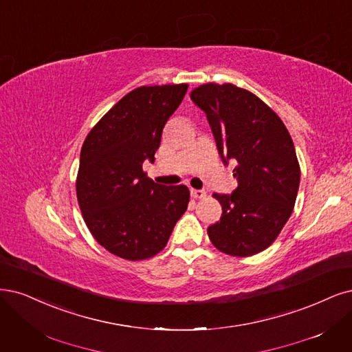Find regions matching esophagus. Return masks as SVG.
<instances>
[{"label": "esophagus", "mask_w": 352, "mask_h": 352, "mask_svg": "<svg viewBox=\"0 0 352 352\" xmlns=\"http://www.w3.org/2000/svg\"><path fill=\"white\" fill-rule=\"evenodd\" d=\"M190 197L195 198V199H202L207 197V192L202 190V189H190Z\"/></svg>", "instance_id": "obj_1"}]
</instances>
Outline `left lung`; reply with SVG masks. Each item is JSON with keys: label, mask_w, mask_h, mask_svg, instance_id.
Segmentation results:
<instances>
[{"label": "left lung", "mask_w": 352, "mask_h": 352, "mask_svg": "<svg viewBox=\"0 0 352 352\" xmlns=\"http://www.w3.org/2000/svg\"><path fill=\"white\" fill-rule=\"evenodd\" d=\"M190 99L207 115L223 162H236L237 188L212 195L223 214L208 237L230 256H252L274 243L294 208L300 164L292 135L268 104L234 84H202Z\"/></svg>", "instance_id": "1"}]
</instances>
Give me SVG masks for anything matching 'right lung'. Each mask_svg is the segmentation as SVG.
Masks as SVG:
<instances>
[{"instance_id":"obj_1","label":"right lung","mask_w":352,"mask_h":352,"mask_svg":"<svg viewBox=\"0 0 352 352\" xmlns=\"http://www.w3.org/2000/svg\"><path fill=\"white\" fill-rule=\"evenodd\" d=\"M188 84L142 86L124 96L84 140L76 182L90 233L128 261L153 258L167 245L189 202L185 185L166 186L142 170L154 162L167 119Z\"/></svg>"}]
</instances>
